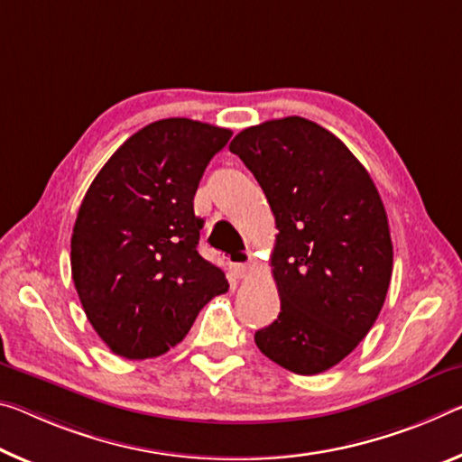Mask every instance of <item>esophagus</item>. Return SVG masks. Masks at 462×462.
I'll list each match as a JSON object with an SVG mask.
<instances>
[{
    "label": "esophagus",
    "instance_id": "obj_1",
    "mask_svg": "<svg viewBox=\"0 0 462 462\" xmlns=\"http://www.w3.org/2000/svg\"><path fill=\"white\" fill-rule=\"evenodd\" d=\"M251 261H253L251 251H238L236 254H230L228 265L232 269L234 277H238V280H240V277H245L248 267H251Z\"/></svg>",
    "mask_w": 462,
    "mask_h": 462
}]
</instances>
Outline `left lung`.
I'll return each mask as SVG.
<instances>
[{
    "label": "left lung",
    "mask_w": 462,
    "mask_h": 462,
    "mask_svg": "<svg viewBox=\"0 0 462 462\" xmlns=\"http://www.w3.org/2000/svg\"><path fill=\"white\" fill-rule=\"evenodd\" d=\"M230 152L254 174L280 230L271 267L282 310L254 343L285 370L320 374L368 335L389 291L383 199L347 145L302 116L240 131Z\"/></svg>",
    "instance_id": "1"
}]
</instances>
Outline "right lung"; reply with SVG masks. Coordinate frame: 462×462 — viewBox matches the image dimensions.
<instances>
[{
	"label": "right lung",
	"instance_id": "obj_1",
	"mask_svg": "<svg viewBox=\"0 0 462 462\" xmlns=\"http://www.w3.org/2000/svg\"><path fill=\"white\" fill-rule=\"evenodd\" d=\"M230 129L162 119L131 135L92 180L71 234V277L88 320L116 356L166 354L224 291L199 254L193 197Z\"/></svg>",
	"mask_w": 462,
	"mask_h": 462
}]
</instances>
